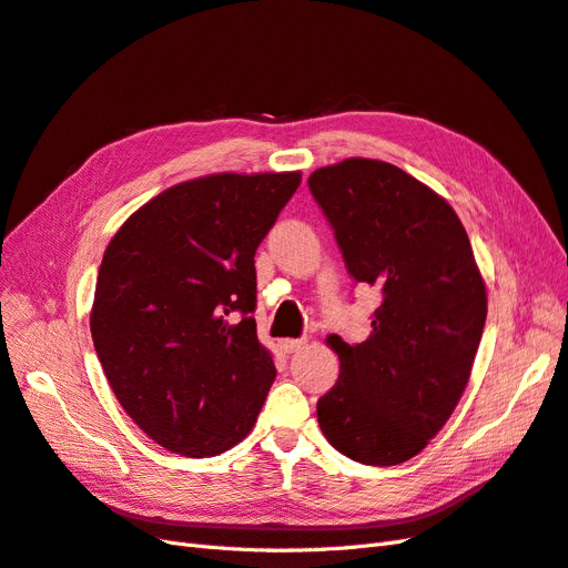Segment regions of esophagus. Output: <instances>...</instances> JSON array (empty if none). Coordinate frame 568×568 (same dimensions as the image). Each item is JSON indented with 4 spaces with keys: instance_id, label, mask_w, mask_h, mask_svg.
<instances>
[{
    "instance_id": "34e87169",
    "label": "esophagus",
    "mask_w": 568,
    "mask_h": 568,
    "mask_svg": "<svg viewBox=\"0 0 568 568\" xmlns=\"http://www.w3.org/2000/svg\"><path fill=\"white\" fill-rule=\"evenodd\" d=\"M305 346V341L303 338H282L280 341V348H282V353H296V351H301Z\"/></svg>"
}]
</instances>
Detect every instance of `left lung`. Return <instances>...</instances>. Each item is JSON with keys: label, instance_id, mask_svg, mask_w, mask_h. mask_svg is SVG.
I'll return each instance as SVG.
<instances>
[{"label": "left lung", "instance_id": "8db88e82", "mask_svg": "<svg viewBox=\"0 0 568 568\" xmlns=\"http://www.w3.org/2000/svg\"><path fill=\"white\" fill-rule=\"evenodd\" d=\"M353 280L382 291L363 343L317 403L334 448L369 467L419 455L455 412L484 334L486 282L453 205L386 161L346 159L307 180Z\"/></svg>", "mask_w": 568, "mask_h": 568}]
</instances>
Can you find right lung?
<instances>
[{"label": "right lung", "mask_w": 568, "mask_h": 568, "mask_svg": "<svg viewBox=\"0 0 568 568\" xmlns=\"http://www.w3.org/2000/svg\"><path fill=\"white\" fill-rule=\"evenodd\" d=\"M301 173H215L165 189L113 234L90 329L128 417L161 448L242 443L277 376L257 341L253 255Z\"/></svg>", "instance_id": "add662e5"}]
</instances>
